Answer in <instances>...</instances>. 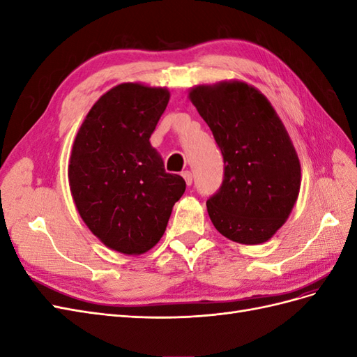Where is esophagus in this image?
<instances>
[{
	"label": "esophagus",
	"instance_id": "esophagus-1",
	"mask_svg": "<svg viewBox=\"0 0 357 357\" xmlns=\"http://www.w3.org/2000/svg\"><path fill=\"white\" fill-rule=\"evenodd\" d=\"M181 176H183V178H185L186 185H188V186H190V185H192V181H193L192 172H190V171H183V172H181Z\"/></svg>",
	"mask_w": 357,
	"mask_h": 357
}]
</instances>
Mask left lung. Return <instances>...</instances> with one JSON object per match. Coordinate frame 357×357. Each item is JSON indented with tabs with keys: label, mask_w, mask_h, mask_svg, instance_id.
Segmentation results:
<instances>
[{
	"label": "left lung",
	"mask_w": 357,
	"mask_h": 357,
	"mask_svg": "<svg viewBox=\"0 0 357 357\" xmlns=\"http://www.w3.org/2000/svg\"><path fill=\"white\" fill-rule=\"evenodd\" d=\"M189 100L225 160L222 186L207 201L214 228L240 244L273 238L301 189V162L282 119L261 91L241 80L198 84Z\"/></svg>",
	"instance_id": "obj_1"
}]
</instances>
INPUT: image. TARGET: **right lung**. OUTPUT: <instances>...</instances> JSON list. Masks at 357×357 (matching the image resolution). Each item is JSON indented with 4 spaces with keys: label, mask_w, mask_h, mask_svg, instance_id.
Masks as SVG:
<instances>
[{
    "label": "right lung",
    "mask_w": 357,
    "mask_h": 357,
    "mask_svg": "<svg viewBox=\"0 0 357 357\" xmlns=\"http://www.w3.org/2000/svg\"><path fill=\"white\" fill-rule=\"evenodd\" d=\"M169 101L167 88L121 83L96 101L74 138L70 190L82 220L104 245L128 256L153 248L186 189L150 144Z\"/></svg>",
    "instance_id": "add662e5"
}]
</instances>
